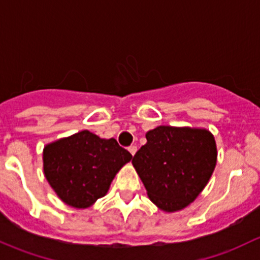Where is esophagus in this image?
Instances as JSON below:
<instances>
[{"label": "esophagus", "instance_id": "34e87169", "mask_svg": "<svg viewBox=\"0 0 260 260\" xmlns=\"http://www.w3.org/2000/svg\"><path fill=\"white\" fill-rule=\"evenodd\" d=\"M136 150H138V148H136L135 145H131V146H129V151H130V154L133 155H135V152H136Z\"/></svg>", "mask_w": 260, "mask_h": 260}]
</instances>
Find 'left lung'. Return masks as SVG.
<instances>
[{"instance_id": "obj_1", "label": "left lung", "mask_w": 260, "mask_h": 260, "mask_svg": "<svg viewBox=\"0 0 260 260\" xmlns=\"http://www.w3.org/2000/svg\"><path fill=\"white\" fill-rule=\"evenodd\" d=\"M146 144L133 165L152 203L173 213L197 199L216 165V144L207 129L157 126L146 133Z\"/></svg>"}]
</instances>
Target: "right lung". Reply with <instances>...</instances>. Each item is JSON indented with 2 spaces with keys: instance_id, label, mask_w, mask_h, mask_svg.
<instances>
[{
  "instance_id": "1",
  "label": "right lung",
  "mask_w": 260,
  "mask_h": 260,
  "mask_svg": "<svg viewBox=\"0 0 260 260\" xmlns=\"http://www.w3.org/2000/svg\"><path fill=\"white\" fill-rule=\"evenodd\" d=\"M131 159L115 139L82 130L45 146L44 173L65 204L85 209L108 192L117 171Z\"/></svg>"
}]
</instances>
